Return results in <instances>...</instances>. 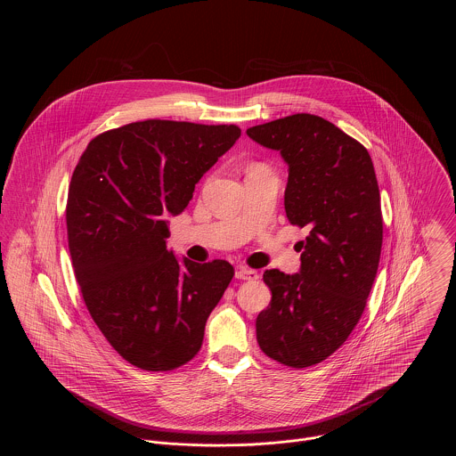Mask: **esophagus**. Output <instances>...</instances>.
I'll list each match as a JSON object with an SVG mask.
<instances>
[{"label": "esophagus", "mask_w": 456, "mask_h": 456, "mask_svg": "<svg viewBox=\"0 0 456 456\" xmlns=\"http://www.w3.org/2000/svg\"><path fill=\"white\" fill-rule=\"evenodd\" d=\"M235 277H237V279H240V281H255V279H258V272L240 266V268H237Z\"/></svg>", "instance_id": "34e87169"}]
</instances>
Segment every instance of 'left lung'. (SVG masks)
<instances>
[{"mask_svg":"<svg viewBox=\"0 0 456 456\" xmlns=\"http://www.w3.org/2000/svg\"><path fill=\"white\" fill-rule=\"evenodd\" d=\"M288 165L284 208L309 230L300 272L263 273L270 305L256 318L261 351L304 369L335 353L360 322L383 244L381 196L369 151L320 116L295 114L248 130Z\"/></svg>","mask_w":456,"mask_h":456,"instance_id":"obj_1","label":"left lung"}]
</instances>
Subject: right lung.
Listing matches in <instances>:
<instances>
[{
    "label": "right lung",
    "instance_id": "1",
    "mask_svg": "<svg viewBox=\"0 0 456 456\" xmlns=\"http://www.w3.org/2000/svg\"><path fill=\"white\" fill-rule=\"evenodd\" d=\"M233 125L149 119L93 138L71 175L68 246L84 302L110 346L143 370H172L201 347L233 277L224 260L167 249L198 181L239 140Z\"/></svg>",
    "mask_w": 456,
    "mask_h": 456
}]
</instances>
